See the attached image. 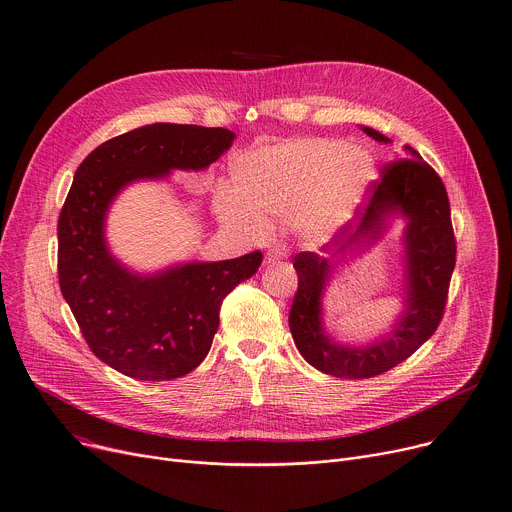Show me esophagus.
Returning <instances> with one entry per match:
<instances>
[{
	"instance_id": "1",
	"label": "esophagus",
	"mask_w": 512,
	"mask_h": 512,
	"mask_svg": "<svg viewBox=\"0 0 512 512\" xmlns=\"http://www.w3.org/2000/svg\"><path fill=\"white\" fill-rule=\"evenodd\" d=\"M287 257V247L285 245H275L273 249H269V253L265 255V265H275L279 261H283Z\"/></svg>"
}]
</instances>
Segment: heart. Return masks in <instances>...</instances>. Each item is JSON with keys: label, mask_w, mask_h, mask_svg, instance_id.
Returning <instances> with one entry per match:
<instances>
[{"label": "heart", "mask_w": 512, "mask_h": 512, "mask_svg": "<svg viewBox=\"0 0 512 512\" xmlns=\"http://www.w3.org/2000/svg\"><path fill=\"white\" fill-rule=\"evenodd\" d=\"M374 177L372 158L339 140L299 138L245 152L233 166L235 191H219V221L251 237L269 231L267 217L295 215L297 229L325 241L354 219Z\"/></svg>", "instance_id": "1"}]
</instances>
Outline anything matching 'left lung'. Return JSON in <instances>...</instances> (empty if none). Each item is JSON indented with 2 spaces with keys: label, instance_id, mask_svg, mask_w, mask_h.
Returning <instances> with one entry per match:
<instances>
[{
  "label": "left lung",
  "instance_id": "1",
  "mask_svg": "<svg viewBox=\"0 0 512 512\" xmlns=\"http://www.w3.org/2000/svg\"><path fill=\"white\" fill-rule=\"evenodd\" d=\"M362 130L378 142H392L370 126ZM404 150L408 158L384 166L382 179L372 183V197L358 213L352 233L333 245L335 249H323L327 257L303 251L293 259L299 285L289 311V329L305 362L327 376L362 380L384 374L410 358L442 319L456 263L450 203L434 168L412 146L406 144ZM396 216L407 221L403 234L405 309L393 329L370 345L335 343L322 325L320 303L328 279L337 264L373 246Z\"/></svg>",
  "mask_w": 512,
  "mask_h": 512
}]
</instances>
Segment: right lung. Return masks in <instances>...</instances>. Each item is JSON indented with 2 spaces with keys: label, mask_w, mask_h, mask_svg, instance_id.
Instances as JSON below:
<instances>
[{
  "label": "right lung",
  "mask_w": 512,
  "mask_h": 512,
  "mask_svg": "<svg viewBox=\"0 0 512 512\" xmlns=\"http://www.w3.org/2000/svg\"><path fill=\"white\" fill-rule=\"evenodd\" d=\"M233 140L227 128L156 122L106 140L76 170L58 221L60 289L94 356L128 378L193 372L211 350L223 299L257 273L263 255L138 273L108 247V211L128 185L205 170Z\"/></svg>",
  "instance_id": "right-lung-1"
}]
</instances>
